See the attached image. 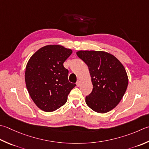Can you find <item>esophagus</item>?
<instances>
[{"label": "esophagus", "mask_w": 149, "mask_h": 149, "mask_svg": "<svg viewBox=\"0 0 149 149\" xmlns=\"http://www.w3.org/2000/svg\"><path fill=\"white\" fill-rule=\"evenodd\" d=\"M76 84L77 86H79L81 85V81H77V83H76Z\"/></svg>", "instance_id": "34e87169"}]
</instances>
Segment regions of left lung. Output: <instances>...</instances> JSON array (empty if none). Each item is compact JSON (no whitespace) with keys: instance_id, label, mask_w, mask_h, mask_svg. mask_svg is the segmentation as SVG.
I'll return each instance as SVG.
<instances>
[{"instance_id":"obj_1","label":"left lung","mask_w":149,"mask_h":149,"mask_svg":"<svg viewBox=\"0 0 149 149\" xmlns=\"http://www.w3.org/2000/svg\"><path fill=\"white\" fill-rule=\"evenodd\" d=\"M77 56L88 66L93 89L85 101L94 111L104 113L118 105L126 92L129 79L114 55L103 51L80 50Z\"/></svg>"}]
</instances>
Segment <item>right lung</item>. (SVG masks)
<instances>
[{
    "instance_id": "obj_1",
    "label": "right lung",
    "mask_w": 149,
    "mask_h": 149,
    "mask_svg": "<svg viewBox=\"0 0 149 149\" xmlns=\"http://www.w3.org/2000/svg\"><path fill=\"white\" fill-rule=\"evenodd\" d=\"M72 53L59 45H46L32 55L25 71L26 86L38 108L51 112L65 104L76 86L69 82L68 70L63 63Z\"/></svg>"
}]
</instances>
